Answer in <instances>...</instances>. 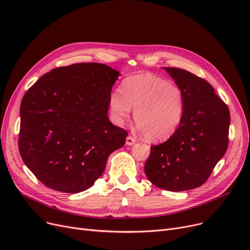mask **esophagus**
I'll return each instance as SVG.
<instances>
[{
    "label": "esophagus",
    "instance_id": "1",
    "mask_svg": "<svg viewBox=\"0 0 250 250\" xmlns=\"http://www.w3.org/2000/svg\"><path fill=\"white\" fill-rule=\"evenodd\" d=\"M135 143H136V138H134V137L128 136V137L125 139V144H126L127 146H132V145H134Z\"/></svg>",
    "mask_w": 250,
    "mask_h": 250
}]
</instances>
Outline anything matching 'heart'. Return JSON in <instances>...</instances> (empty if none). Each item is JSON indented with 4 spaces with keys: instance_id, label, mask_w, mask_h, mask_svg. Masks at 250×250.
I'll list each match as a JSON object with an SVG mask.
<instances>
[{
    "instance_id": "b5f03b06",
    "label": "heart",
    "mask_w": 250,
    "mask_h": 250,
    "mask_svg": "<svg viewBox=\"0 0 250 250\" xmlns=\"http://www.w3.org/2000/svg\"><path fill=\"white\" fill-rule=\"evenodd\" d=\"M112 121L123 125L135 110V120L144 137L163 142L178 129L185 113L181 88L152 74H139L124 80L122 88L111 92L108 100Z\"/></svg>"
}]
</instances>
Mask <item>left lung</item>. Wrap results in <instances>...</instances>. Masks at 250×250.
Listing matches in <instances>:
<instances>
[{
    "label": "left lung",
    "mask_w": 250,
    "mask_h": 250,
    "mask_svg": "<svg viewBox=\"0 0 250 250\" xmlns=\"http://www.w3.org/2000/svg\"><path fill=\"white\" fill-rule=\"evenodd\" d=\"M185 95V113L176 133L151 146L145 164L157 188L183 191L199 188L211 175L228 147L230 112L204 79L188 71L163 68Z\"/></svg>",
    "instance_id": "8db88e82"
}]
</instances>
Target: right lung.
I'll use <instances>...</instances> for the list:
<instances>
[{
    "mask_svg": "<svg viewBox=\"0 0 250 250\" xmlns=\"http://www.w3.org/2000/svg\"><path fill=\"white\" fill-rule=\"evenodd\" d=\"M121 73L98 62L51 70L31 86L20 106L19 151L47 188L77 193L94 185L108 156L125 146L126 130L108 118Z\"/></svg>",
    "mask_w": 250,
    "mask_h": 250,
    "instance_id": "right-lung-1",
    "label": "right lung"
}]
</instances>
